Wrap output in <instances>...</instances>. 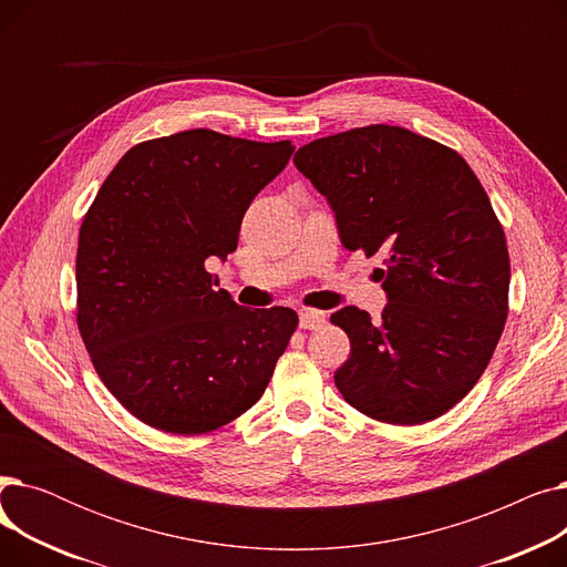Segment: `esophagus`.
<instances>
[{"instance_id":"34e87169","label":"esophagus","mask_w":567,"mask_h":567,"mask_svg":"<svg viewBox=\"0 0 567 567\" xmlns=\"http://www.w3.org/2000/svg\"><path fill=\"white\" fill-rule=\"evenodd\" d=\"M326 323V317L323 312H317V310H303L299 315V326L303 331H315V329H321V326Z\"/></svg>"}]
</instances>
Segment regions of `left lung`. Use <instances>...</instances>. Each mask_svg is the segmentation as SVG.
Segmentation results:
<instances>
[{
	"mask_svg": "<svg viewBox=\"0 0 567 567\" xmlns=\"http://www.w3.org/2000/svg\"><path fill=\"white\" fill-rule=\"evenodd\" d=\"M293 165L331 204L342 246L385 257L381 321L353 306L331 317L351 342L338 391L381 423L439 419L481 379L508 317V246L478 176L385 124L315 140Z\"/></svg>",
	"mask_w": 567,
	"mask_h": 567,
	"instance_id": "obj_1",
	"label": "left lung"
}]
</instances>
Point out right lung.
I'll return each instance as SVG.
<instances>
[{"mask_svg": "<svg viewBox=\"0 0 567 567\" xmlns=\"http://www.w3.org/2000/svg\"><path fill=\"white\" fill-rule=\"evenodd\" d=\"M293 144L208 128L148 140L114 165L78 241V329L92 363L135 419L204 434L266 391L299 317L248 310L204 268L236 250L255 195Z\"/></svg>", "mask_w": 567, "mask_h": 567, "instance_id": "1", "label": "right lung"}]
</instances>
